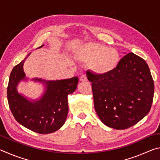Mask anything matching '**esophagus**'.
I'll use <instances>...</instances> for the list:
<instances>
[{
    "instance_id": "esophagus-1",
    "label": "esophagus",
    "mask_w": 160,
    "mask_h": 160,
    "mask_svg": "<svg viewBox=\"0 0 160 160\" xmlns=\"http://www.w3.org/2000/svg\"><path fill=\"white\" fill-rule=\"evenodd\" d=\"M87 80H88V78H87L86 75H85V74H83V75H81L80 78V81H86Z\"/></svg>"
}]
</instances>
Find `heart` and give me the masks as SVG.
<instances>
[{"instance_id":"1","label":"heart","mask_w":160,"mask_h":160,"mask_svg":"<svg viewBox=\"0 0 160 160\" xmlns=\"http://www.w3.org/2000/svg\"><path fill=\"white\" fill-rule=\"evenodd\" d=\"M85 61H91V66L98 73H106L115 68L118 63L117 51L99 44L87 45L81 53Z\"/></svg>"}]
</instances>
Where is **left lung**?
Returning <instances> with one entry per match:
<instances>
[{"mask_svg": "<svg viewBox=\"0 0 160 160\" xmlns=\"http://www.w3.org/2000/svg\"><path fill=\"white\" fill-rule=\"evenodd\" d=\"M92 82L94 109L110 128L123 130L148 114L154 97V81L144 59L129 53L114 69L103 74L87 71Z\"/></svg>", "mask_w": 160, "mask_h": 160, "instance_id": "left-lung-1", "label": "left lung"}]
</instances>
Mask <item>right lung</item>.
<instances>
[{
	"instance_id": "obj_1",
	"label": "right lung",
	"mask_w": 160,
	"mask_h": 160,
	"mask_svg": "<svg viewBox=\"0 0 160 160\" xmlns=\"http://www.w3.org/2000/svg\"><path fill=\"white\" fill-rule=\"evenodd\" d=\"M28 56L10 72L7 88L10 109L15 120L25 128L40 134L51 133L60 128L66 121L68 113V95L76 90L78 78L56 81L34 79L45 82L47 90L39 100L29 102L16 88L20 80L25 79L23 64Z\"/></svg>"
}]
</instances>
